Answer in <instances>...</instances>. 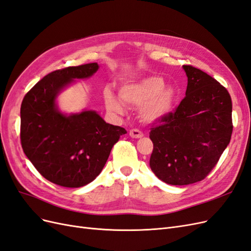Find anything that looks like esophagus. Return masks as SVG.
Wrapping results in <instances>:
<instances>
[{
    "mask_svg": "<svg viewBox=\"0 0 251 251\" xmlns=\"http://www.w3.org/2000/svg\"><path fill=\"white\" fill-rule=\"evenodd\" d=\"M130 136L132 138H141V137H143V133L139 130H136V128H134V130L130 131Z\"/></svg>",
    "mask_w": 251,
    "mask_h": 251,
    "instance_id": "esophagus-1",
    "label": "esophagus"
}]
</instances>
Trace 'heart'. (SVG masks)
<instances>
[{"label": "heart", "instance_id": "heart-1", "mask_svg": "<svg viewBox=\"0 0 251 251\" xmlns=\"http://www.w3.org/2000/svg\"><path fill=\"white\" fill-rule=\"evenodd\" d=\"M119 95L105 89L103 100L108 110L116 114H124L126 105L140 107L141 117L149 121L161 120L169 116L174 109L177 93L171 85L165 86L160 76H149L136 82H128L120 88Z\"/></svg>", "mask_w": 251, "mask_h": 251}]
</instances>
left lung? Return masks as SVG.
Wrapping results in <instances>:
<instances>
[{
	"label": "left lung",
	"mask_w": 251,
	"mask_h": 251,
	"mask_svg": "<svg viewBox=\"0 0 251 251\" xmlns=\"http://www.w3.org/2000/svg\"><path fill=\"white\" fill-rule=\"evenodd\" d=\"M183 69L187 76L185 97L150 132L154 144L151 170L172 185L192 184L206 177L232 133L228 91L200 69L186 65Z\"/></svg>",
	"instance_id": "1"
}]
</instances>
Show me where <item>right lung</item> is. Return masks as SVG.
I'll use <instances>...</instances> for the list:
<instances>
[{
  "instance_id": "right-lung-1",
  "label": "right lung",
  "mask_w": 251,
  "mask_h": 251,
  "mask_svg": "<svg viewBox=\"0 0 251 251\" xmlns=\"http://www.w3.org/2000/svg\"><path fill=\"white\" fill-rule=\"evenodd\" d=\"M97 63L68 67L46 75L21 105L23 151L44 178L64 187H81L102 171L124 127L107 124L96 111L60 112L56 98L74 79L92 76Z\"/></svg>"
}]
</instances>
